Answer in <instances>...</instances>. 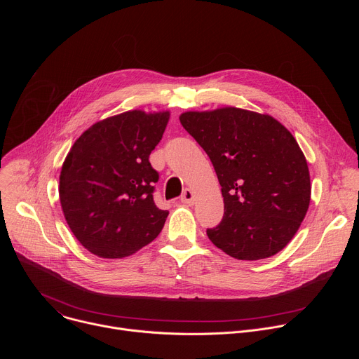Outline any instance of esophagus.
Instances as JSON below:
<instances>
[{"label":"esophagus","mask_w":359,"mask_h":359,"mask_svg":"<svg viewBox=\"0 0 359 359\" xmlns=\"http://www.w3.org/2000/svg\"><path fill=\"white\" fill-rule=\"evenodd\" d=\"M182 203H186V204H191L194 201V193L190 190V189H186L183 193H182V197H180Z\"/></svg>","instance_id":"esophagus-1"}]
</instances>
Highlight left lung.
I'll return each mask as SVG.
<instances>
[{"label":"left lung","instance_id":"8db88e82","mask_svg":"<svg viewBox=\"0 0 359 359\" xmlns=\"http://www.w3.org/2000/svg\"><path fill=\"white\" fill-rule=\"evenodd\" d=\"M180 123L210 158L224 201L210 241L237 260L281 251L310 206V172L294 136L274 118L238 108L186 112Z\"/></svg>","mask_w":359,"mask_h":359}]
</instances>
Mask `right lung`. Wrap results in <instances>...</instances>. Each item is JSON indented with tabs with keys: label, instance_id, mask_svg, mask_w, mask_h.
Masks as SVG:
<instances>
[{
	"label": "right lung",
	"instance_id": "obj_1",
	"mask_svg": "<svg viewBox=\"0 0 359 359\" xmlns=\"http://www.w3.org/2000/svg\"><path fill=\"white\" fill-rule=\"evenodd\" d=\"M168 121L169 112H125L92 125L69 150L60 176L62 212L97 257H128L162 231L169 212L153 200L159 173L149 155Z\"/></svg>",
	"mask_w": 359,
	"mask_h": 359
}]
</instances>
